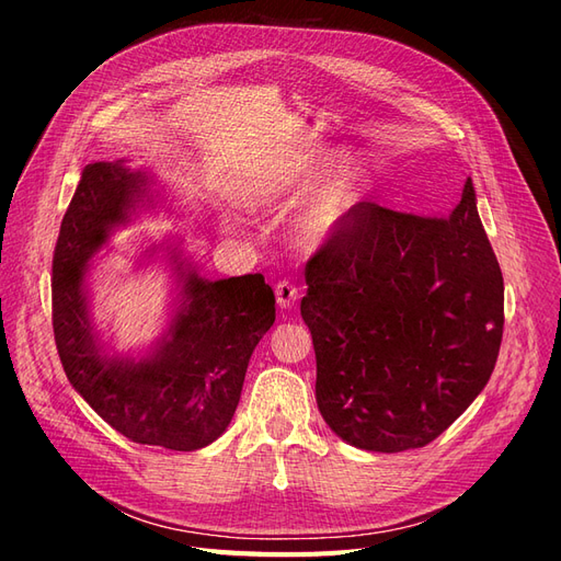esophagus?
<instances>
[{"mask_svg": "<svg viewBox=\"0 0 561 561\" xmlns=\"http://www.w3.org/2000/svg\"><path fill=\"white\" fill-rule=\"evenodd\" d=\"M275 298H277V305L282 307V310H288V307H294L300 298V288L294 284V282H279L275 286Z\"/></svg>", "mask_w": 561, "mask_h": 561, "instance_id": "34e87169", "label": "esophagus"}]
</instances>
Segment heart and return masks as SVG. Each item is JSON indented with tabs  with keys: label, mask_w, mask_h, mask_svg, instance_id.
<instances>
[{
	"label": "heart",
	"mask_w": 561,
	"mask_h": 561,
	"mask_svg": "<svg viewBox=\"0 0 561 561\" xmlns=\"http://www.w3.org/2000/svg\"><path fill=\"white\" fill-rule=\"evenodd\" d=\"M319 168H298L256 176L244 188V203L249 207H284L291 205L314 186ZM366 168L360 162H345V165L331 172L323 182L307 195L298 216L296 232L298 238L319 247L333 238V232L347 219L354 205L360 201L366 188Z\"/></svg>",
	"instance_id": "obj_1"
}]
</instances>
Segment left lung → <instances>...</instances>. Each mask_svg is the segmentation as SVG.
I'll list each match as a JSON object with an SVG mask.
<instances>
[{
  "mask_svg": "<svg viewBox=\"0 0 561 561\" xmlns=\"http://www.w3.org/2000/svg\"><path fill=\"white\" fill-rule=\"evenodd\" d=\"M317 405L360 449L436 440L490 382L503 275L468 179L449 216L358 203L305 267Z\"/></svg>",
  "mask_w": 561,
  "mask_h": 561,
  "instance_id": "left-lung-1",
  "label": "left lung"
}]
</instances>
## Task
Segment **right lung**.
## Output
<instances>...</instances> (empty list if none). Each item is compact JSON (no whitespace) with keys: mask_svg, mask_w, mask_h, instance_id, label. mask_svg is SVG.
Returning a JSON list of instances; mask_svg holds the SVG:
<instances>
[{"mask_svg":"<svg viewBox=\"0 0 561 561\" xmlns=\"http://www.w3.org/2000/svg\"><path fill=\"white\" fill-rule=\"evenodd\" d=\"M144 203L153 205L147 172L123 160L85 165L53 254V333L71 387L106 424L139 445L193 451L228 428L249 358L275 323V294L263 275L209 282L172 249L168 331L139 360L106 354L88 310V261Z\"/></svg>","mask_w":561,"mask_h":561,"instance_id":"right-lung-1","label":"right lung"}]
</instances>
